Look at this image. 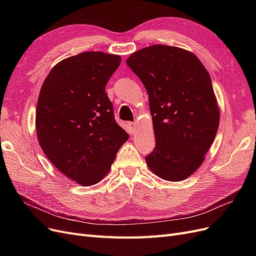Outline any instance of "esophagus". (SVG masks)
Returning a JSON list of instances; mask_svg holds the SVG:
<instances>
[{"label":"esophagus","instance_id":"1","mask_svg":"<svg viewBox=\"0 0 256 256\" xmlns=\"http://www.w3.org/2000/svg\"><path fill=\"white\" fill-rule=\"evenodd\" d=\"M128 128H130L132 130H136V128H137V126H138V124L135 121V122H128Z\"/></svg>","mask_w":256,"mask_h":256}]
</instances>
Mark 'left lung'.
I'll return each instance as SVG.
<instances>
[{
  "label": "left lung",
  "mask_w": 256,
  "mask_h": 256,
  "mask_svg": "<svg viewBox=\"0 0 256 256\" xmlns=\"http://www.w3.org/2000/svg\"><path fill=\"white\" fill-rule=\"evenodd\" d=\"M126 64L148 93L156 147L147 166L165 180L188 178L204 163L219 128L206 68L193 52L163 44L135 52Z\"/></svg>",
  "instance_id": "obj_1"
}]
</instances>
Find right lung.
I'll list each match as a JSON object with an SVG mask.
<instances>
[{
    "instance_id": "right-lung-1",
    "label": "right lung",
    "mask_w": 256,
    "mask_h": 256,
    "mask_svg": "<svg viewBox=\"0 0 256 256\" xmlns=\"http://www.w3.org/2000/svg\"><path fill=\"white\" fill-rule=\"evenodd\" d=\"M120 56L84 52L52 67L40 89L36 132L50 163L80 186L100 182L128 139L104 86Z\"/></svg>"
}]
</instances>
